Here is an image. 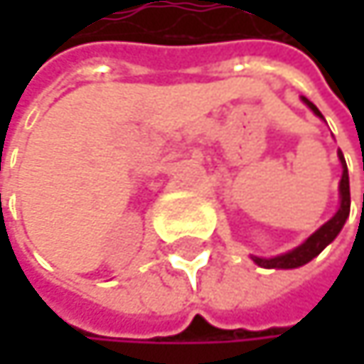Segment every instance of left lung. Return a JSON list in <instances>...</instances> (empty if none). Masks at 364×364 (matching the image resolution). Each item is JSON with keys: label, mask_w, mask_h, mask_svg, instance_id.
<instances>
[{"label": "left lung", "mask_w": 364, "mask_h": 364, "mask_svg": "<svg viewBox=\"0 0 364 364\" xmlns=\"http://www.w3.org/2000/svg\"><path fill=\"white\" fill-rule=\"evenodd\" d=\"M301 101L312 109L314 115H318L321 119H325L323 113L318 111V107L312 101H308L306 97H301ZM337 158H339V164H341L339 208H337V213L328 219L327 223H323L312 236H308L299 247H295V249H291L287 253L276 255V257H257V255H251V259H253L259 267H267V269H295V267H301L308 261H312L314 257H318L337 238V234L341 232L346 219L350 217V179H348V166H346V160H343V154L341 151H337Z\"/></svg>", "instance_id": "left-lung-1"}]
</instances>
